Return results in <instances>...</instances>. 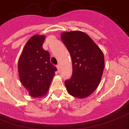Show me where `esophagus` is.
Listing matches in <instances>:
<instances>
[{
  "mask_svg": "<svg viewBox=\"0 0 129 129\" xmlns=\"http://www.w3.org/2000/svg\"><path fill=\"white\" fill-rule=\"evenodd\" d=\"M56 68H57L58 71H59V70H60V66H59V65H57V66H56Z\"/></svg>",
  "mask_w": 129,
  "mask_h": 129,
  "instance_id": "34e87169",
  "label": "esophagus"
}]
</instances>
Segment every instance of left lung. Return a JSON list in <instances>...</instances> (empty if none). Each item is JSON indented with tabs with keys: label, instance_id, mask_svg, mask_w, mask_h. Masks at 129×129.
<instances>
[{
	"label": "left lung",
	"instance_id": "left-lung-1",
	"mask_svg": "<svg viewBox=\"0 0 129 129\" xmlns=\"http://www.w3.org/2000/svg\"><path fill=\"white\" fill-rule=\"evenodd\" d=\"M61 39L70 52L73 75L65 81L68 92L84 99L92 94L100 83L104 68V56L97 44L81 31L63 32Z\"/></svg>",
	"mask_w": 129,
	"mask_h": 129
}]
</instances>
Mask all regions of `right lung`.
Returning <instances> with one entry per match:
<instances>
[{
	"instance_id": "obj_1",
	"label": "right lung",
	"mask_w": 129,
	"mask_h": 129,
	"mask_svg": "<svg viewBox=\"0 0 129 129\" xmlns=\"http://www.w3.org/2000/svg\"><path fill=\"white\" fill-rule=\"evenodd\" d=\"M45 39L43 35L32 36L18 59L20 81L32 97H43L47 94L57 70L50 63L49 52L43 49Z\"/></svg>"
}]
</instances>
